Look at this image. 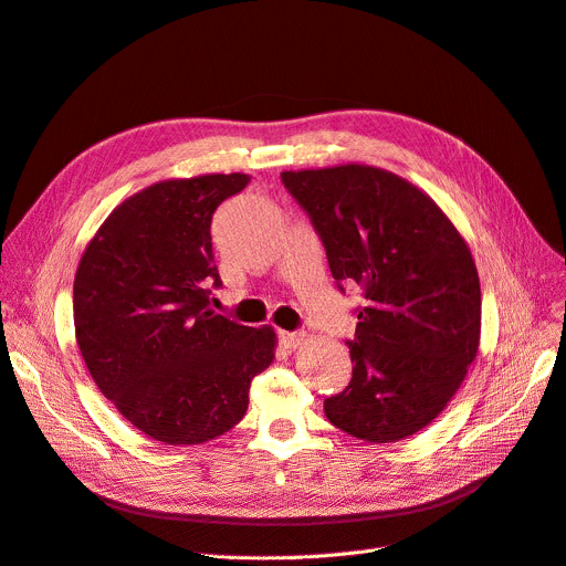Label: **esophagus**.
<instances>
[{
    "mask_svg": "<svg viewBox=\"0 0 566 566\" xmlns=\"http://www.w3.org/2000/svg\"><path fill=\"white\" fill-rule=\"evenodd\" d=\"M280 342H282L284 349L296 352V349H301L303 344H305V335L303 333H286V331H282L280 333Z\"/></svg>",
    "mask_w": 566,
    "mask_h": 566,
    "instance_id": "1",
    "label": "esophagus"
}]
</instances>
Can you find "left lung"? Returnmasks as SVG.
I'll use <instances>...</instances> for the list:
<instances>
[{
  "label": "left lung",
  "mask_w": 566,
  "mask_h": 566,
  "mask_svg": "<svg viewBox=\"0 0 566 566\" xmlns=\"http://www.w3.org/2000/svg\"><path fill=\"white\" fill-rule=\"evenodd\" d=\"M339 284H360L354 375L324 402L356 439L390 444L455 396L481 339V284L464 238L430 196L367 164L284 170Z\"/></svg>",
  "instance_id": "left-lung-1"
}]
</instances>
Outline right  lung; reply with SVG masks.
<instances>
[{
  "instance_id": "right-lung-1",
  "label": "right lung",
  "mask_w": 566,
  "mask_h": 566,
  "mask_svg": "<svg viewBox=\"0 0 566 566\" xmlns=\"http://www.w3.org/2000/svg\"><path fill=\"white\" fill-rule=\"evenodd\" d=\"M248 174L161 180L122 201L87 242L73 326L87 370L125 419L164 444H203L242 421L275 358L273 326L210 310V224Z\"/></svg>"
}]
</instances>
